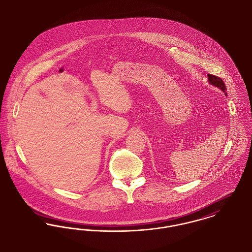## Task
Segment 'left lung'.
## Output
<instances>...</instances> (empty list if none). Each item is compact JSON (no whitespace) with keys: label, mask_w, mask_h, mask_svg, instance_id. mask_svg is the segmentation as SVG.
Here are the masks:
<instances>
[{"label":"left lung","mask_w":252,"mask_h":252,"mask_svg":"<svg viewBox=\"0 0 252 252\" xmlns=\"http://www.w3.org/2000/svg\"><path fill=\"white\" fill-rule=\"evenodd\" d=\"M208 81H209L210 84L220 88L224 93V95H226V87H225V84H224V82L222 81L221 78L208 74Z\"/></svg>","instance_id":"1"}]
</instances>
